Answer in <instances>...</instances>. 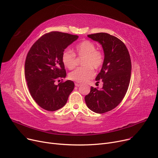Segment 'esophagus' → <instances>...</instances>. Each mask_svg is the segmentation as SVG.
Listing matches in <instances>:
<instances>
[{"label":"esophagus","mask_w":158,"mask_h":158,"mask_svg":"<svg viewBox=\"0 0 158 158\" xmlns=\"http://www.w3.org/2000/svg\"><path fill=\"white\" fill-rule=\"evenodd\" d=\"M75 86L79 87V86H81V83H79V82H75Z\"/></svg>","instance_id":"34e87169"}]
</instances>
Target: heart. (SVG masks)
<instances>
[{
	"instance_id": "b5f03b06",
	"label": "heart",
	"mask_w": 158,
	"mask_h": 158,
	"mask_svg": "<svg viewBox=\"0 0 158 158\" xmlns=\"http://www.w3.org/2000/svg\"><path fill=\"white\" fill-rule=\"evenodd\" d=\"M75 51L78 56H83L82 65L69 73L70 79L78 82H85L92 78L94 72L92 69L98 70L104 63V56L100 51H97V47L88 40L83 41L75 47ZM62 62L66 68L69 70L76 66V56L69 49H66L62 54Z\"/></svg>"
}]
</instances>
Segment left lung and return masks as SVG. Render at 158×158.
Returning <instances> with one entry per match:
<instances>
[{
	"mask_svg": "<svg viewBox=\"0 0 158 158\" xmlns=\"http://www.w3.org/2000/svg\"><path fill=\"white\" fill-rule=\"evenodd\" d=\"M102 45L104 54L97 81L101 80V89L91 87L85 96L88 108L96 113H104L117 107L125 96L131 79V62L128 50L122 41L106 32L88 35Z\"/></svg>",
	"mask_w": 158,
	"mask_h": 158,
	"instance_id": "left-lung-1",
	"label": "left lung"
}]
</instances>
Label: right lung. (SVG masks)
<instances>
[{
	"instance_id": "right-lung-1",
	"label": "right lung",
	"mask_w": 158,
	"mask_h": 158,
	"mask_svg": "<svg viewBox=\"0 0 158 158\" xmlns=\"http://www.w3.org/2000/svg\"><path fill=\"white\" fill-rule=\"evenodd\" d=\"M79 36L52 31L39 38L31 47L25 63V76L31 95L47 111H54L63 107L74 88L70 80L56 81L66 76L62 54Z\"/></svg>"
}]
</instances>
